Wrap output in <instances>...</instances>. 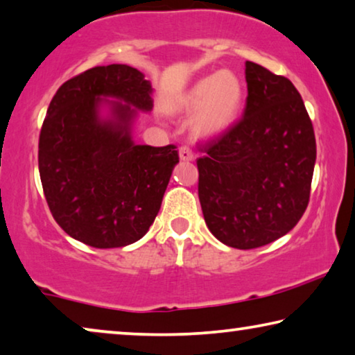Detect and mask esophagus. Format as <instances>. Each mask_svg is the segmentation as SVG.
Listing matches in <instances>:
<instances>
[{"label":"esophagus","mask_w":355,"mask_h":355,"mask_svg":"<svg viewBox=\"0 0 355 355\" xmlns=\"http://www.w3.org/2000/svg\"><path fill=\"white\" fill-rule=\"evenodd\" d=\"M179 157H181V160H184V162H192L195 159V154L190 147L182 146L181 149H179Z\"/></svg>","instance_id":"obj_1"}]
</instances>
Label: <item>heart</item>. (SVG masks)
I'll use <instances>...</instances> for the list:
<instances>
[{
  "mask_svg": "<svg viewBox=\"0 0 355 355\" xmlns=\"http://www.w3.org/2000/svg\"><path fill=\"white\" fill-rule=\"evenodd\" d=\"M243 84L232 71L205 76L190 87L178 101L182 114L195 112L192 130L195 136H214L230 127L243 105Z\"/></svg>",
  "mask_w": 355,
  "mask_h": 355,
  "instance_id": "obj_1",
  "label": "heart"
}]
</instances>
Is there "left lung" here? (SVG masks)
Returning <instances> with one entry per match:
<instances>
[{
	"mask_svg": "<svg viewBox=\"0 0 355 355\" xmlns=\"http://www.w3.org/2000/svg\"><path fill=\"white\" fill-rule=\"evenodd\" d=\"M243 117L200 146L198 196L209 232L236 249L276 241L309 201L315 138L291 80L246 62Z\"/></svg>",
	"mask_w": 355,
	"mask_h": 355,
	"instance_id": "left-lung-1",
	"label": "left lung"
}]
</instances>
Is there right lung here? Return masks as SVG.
<instances>
[{"label":"right lung","mask_w":355,"mask_h":355,"mask_svg":"<svg viewBox=\"0 0 355 355\" xmlns=\"http://www.w3.org/2000/svg\"><path fill=\"white\" fill-rule=\"evenodd\" d=\"M103 104L111 118L99 116ZM152 106L150 83L128 64L87 69L53 95L37 162L49 209L71 238L96 249L123 248L154 223L179 155L173 144L133 143L136 114Z\"/></svg>","instance_id":"1"}]
</instances>
